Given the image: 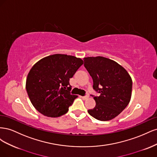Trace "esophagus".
<instances>
[{
    "label": "esophagus",
    "instance_id": "obj_1",
    "mask_svg": "<svg viewBox=\"0 0 157 157\" xmlns=\"http://www.w3.org/2000/svg\"><path fill=\"white\" fill-rule=\"evenodd\" d=\"M88 98H89L88 96H82V99H84V100H86V99H88Z\"/></svg>",
    "mask_w": 157,
    "mask_h": 157
}]
</instances>
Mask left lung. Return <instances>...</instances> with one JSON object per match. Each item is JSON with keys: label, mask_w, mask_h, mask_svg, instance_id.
<instances>
[{"label": "left lung", "mask_w": 157, "mask_h": 157, "mask_svg": "<svg viewBox=\"0 0 157 157\" xmlns=\"http://www.w3.org/2000/svg\"><path fill=\"white\" fill-rule=\"evenodd\" d=\"M84 67L93 79L94 89L100 93L99 96L94 97L96 106L88 112L99 121L112 120L130 101V75L116 61L102 56L84 58Z\"/></svg>", "instance_id": "left-lung-1"}]
</instances>
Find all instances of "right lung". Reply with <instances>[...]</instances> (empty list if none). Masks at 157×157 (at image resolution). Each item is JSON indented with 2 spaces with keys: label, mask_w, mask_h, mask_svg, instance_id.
Instances as JSON below:
<instances>
[{
  "label": "right lung",
  "mask_w": 157,
  "mask_h": 157,
  "mask_svg": "<svg viewBox=\"0 0 157 157\" xmlns=\"http://www.w3.org/2000/svg\"><path fill=\"white\" fill-rule=\"evenodd\" d=\"M83 63L82 59L75 56L56 54L45 57L33 66L25 88L38 111L52 118L67 113L78 97L70 93L69 79Z\"/></svg>",
  "instance_id": "obj_1"
}]
</instances>
